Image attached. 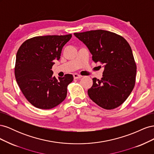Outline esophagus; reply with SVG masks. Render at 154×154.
<instances>
[{"label": "esophagus", "instance_id": "esophagus-1", "mask_svg": "<svg viewBox=\"0 0 154 154\" xmlns=\"http://www.w3.org/2000/svg\"><path fill=\"white\" fill-rule=\"evenodd\" d=\"M73 76H74V79H79V78H81L82 76H81V75H80V74H76V73H75V74H73Z\"/></svg>", "mask_w": 154, "mask_h": 154}]
</instances>
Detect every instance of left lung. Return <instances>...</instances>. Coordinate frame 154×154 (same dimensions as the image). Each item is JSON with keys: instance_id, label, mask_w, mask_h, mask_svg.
I'll return each mask as SVG.
<instances>
[{"instance_id": "obj_1", "label": "left lung", "mask_w": 154, "mask_h": 154, "mask_svg": "<svg viewBox=\"0 0 154 154\" xmlns=\"http://www.w3.org/2000/svg\"><path fill=\"white\" fill-rule=\"evenodd\" d=\"M74 35L89 49L93 61L104 64L103 77L92 78L88 96L101 108H117L127 99L136 83L137 67L128 42L114 32L101 29Z\"/></svg>"}]
</instances>
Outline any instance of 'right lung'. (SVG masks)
<instances>
[{
    "mask_svg": "<svg viewBox=\"0 0 154 154\" xmlns=\"http://www.w3.org/2000/svg\"><path fill=\"white\" fill-rule=\"evenodd\" d=\"M71 37V34L35 36L23 42L17 51V82L27 100L36 108L51 109L66 99L73 76L67 74L57 80L51 69Z\"/></svg>",
    "mask_w": 154,
    "mask_h": 154,
    "instance_id": "add662e5",
    "label": "right lung"
}]
</instances>
